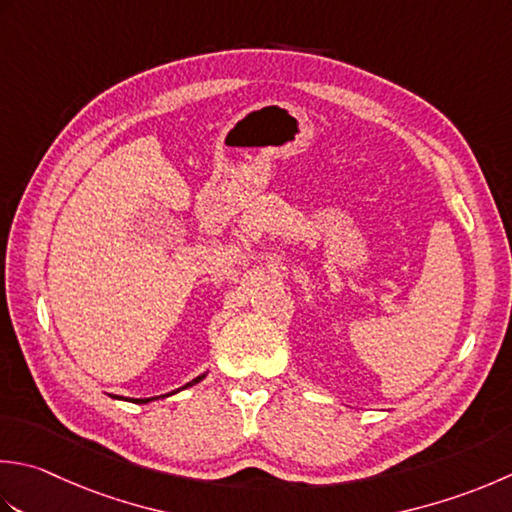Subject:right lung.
<instances>
[{
  "label": "right lung",
  "mask_w": 512,
  "mask_h": 512,
  "mask_svg": "<svg viewBox=\"0 0 512 512\" xmlns=\"http://www.w3.org/2000/svg\"><path fill=\"white\" fill-rule=\"evenodd\" d=\"M204 377H206V373H204V375H199V377H195L193 382H188L184 388H188V386H195L197 382H202ZM155 399H157V397H146V399H128V402H133V404H148V402H155Z\"/></svg>",
  "instance_id": "right-lung-1"
}]
</instances>
